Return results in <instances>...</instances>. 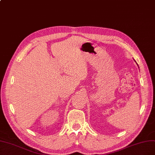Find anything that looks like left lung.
Instances as JSON below:
<instances>
[{
	"instance_id": "left-lung-1",
	"label": "left lung",
	"mask_w": 155,
	"mask_h": 155,
	"mask_svg": "<svg viewBox=\"0 0 155 155\" xmlns=\"http://www.w3.org/2000/svg\"><path fill=\"white\" fill-rule=\"evenodd\" d=\"M135 62H136V61H135ZM137 65H138V64H137Z\"/></svg>"
}]
</instances>
